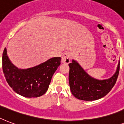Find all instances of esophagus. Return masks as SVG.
I'll list each match as a JSON object with an SVG mask.
<instances>
[{"mask_svg": "<svg viewBox=\"0 0 124 124\" xmlns=\"http://www.w3.org/2000/svg\"><path fill=\"white\" fill-rule=\"evenodd\" d=\"M71 57H72L71 53H70L69 52H65L62 55V62L63 63L69 64L70 63V61Z\"/></svg>", "mask_w": 124, "mask_h": 124, "instance_id": "34e87169", "label": "esophagus"}]
</instances>
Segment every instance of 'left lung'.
<instances>
[{"instance_id": "left-lung-1", "label": "left lung", "mask_w": 124, "mask_h": 124, "mask_svg": "<svg viewBox=\"0 0 124 124\" xmlns=\"http://www.w3.org/2000/svg\"><path fill=\"white\" fill-rule=\"evenodd\" d=\"M69 63V85L71 93L76 98L93 101L103 98L111 91L116 82L120 70V62L115 74L103 80L94 79L87 74L82 67L72 60Z\"/></svg>"}]
</instances>
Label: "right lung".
<instances>
[{
    "label": "right lung",
    "mask_w": 124,
    "mask_h": 124,
    "mask_svg": "<svg viewBox=\"0 0 124 124\" xmlns=\"http://www.w3.org/2000/svg\"><path fill=\"white\" fill-rule=\"evenodd\" d=\"M61 61L60 57H52L36 67L19 69L9 61L6 48H4L2 70L6 81L15 93L26 98H37L47 91Z\"/></svg>",
    "instance_id": "obj_1"
}]
</instances>
